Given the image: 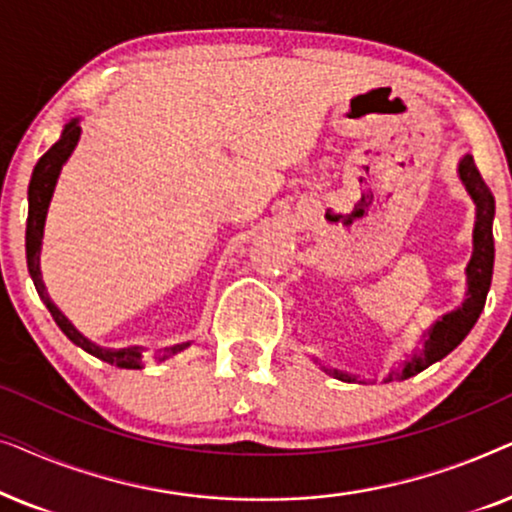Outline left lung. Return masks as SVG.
Here are the masks:
<instances>
[{
	"label": "left lung",
	"mask_w": 512,
	"mask_h": 512,
	"mask_svg": "<svg viewBox=\"0 0 512 512\" xmlns=\"http://www.w3.org/2000/svg\"><path fill=\"white\" fill-rule=\"evenodd\" d=\"M457 177L461 181V186L466 188V193L471 195L475 205L473 254H471V261L466 265V298L464 303H461V307L443 314L436 324L426 328L422 338H419L422 349H419L417 354H412V359L405 361L401 370L389 373V377L384 382L408 380V377L422 373L424 368H429L431 363L445 359V356L450 354L454 347L461 345V340L471 333V328L480 317L482 307H485L487 291L489 286H492V272H494V233H492L494 209H496L494 195L487 188L485 181H482L478 167H475L473 158L468 156V153L459 160ZM314 363H319V368L324 370L326 375L335 377V380L359 382V377L349 375L345 370L321 366L319 359H314Z\"/></svg>",
	"instance_id": "obj_1"
}]
</instances>
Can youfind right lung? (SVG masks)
Wrapping results in <instances>:
<instances>
[{
	"instance_id": "obj_1",
	"label": "right lung",
	"mask_w": 512,
	"mask_h": 512,
	"mask_svg": "<svg viewBox=\"0 0 512 512\" xmlns=\"http://www.w3.org/2000/svg\"><path fill=\"white\" fill-rule=\"evenodd\" d=\"M81 139V116H76L69 121L65 128H62V135L58 142H55L51 149H48L44 156L39 158V163L34 165L30 188H27V230H25V254H27V270H30V277L34 282V289H37L39 298L44 300V305L51 312L55 324L60 326V331L67 335L69 340L74 342L76 347H81L83 352L97 356V359L109 363V366L116 368H130L139 370L144 368V356L142 347H123V349H109L95 345L93 340H88L81 331H76V326L69 321L58 305L53 303L51 296H48L44 277H41V242H44V226H46V214L48 207H51L55 186H58L62 165L67 163L69 156H72L76 144ZM188 342L184 345L165 347L163 361L170 359L181 349H186Z\"/></svg>"
}]
</instances>
